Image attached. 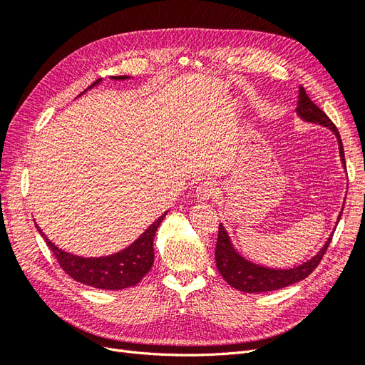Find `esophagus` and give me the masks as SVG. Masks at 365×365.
Listing matches in <instances>:
<instances>
[{
    "label": "esophagus",
    "mask_w": 365,
    "mask_h": 365,
    "mask_svg": "<svg viewBox=\"0 0 365 365\" xmlns=\"http://www.w3.org/2000/svg\"><path fill=\"white\" fill-rule=\"evenodd\" d=\"M217 196H219V189L216 187V184L212 182V181H204L196 187V197H197V200L208 201V200H216Z\"/></svg>",
    "instance_id": "34e87169"
}]
</instances>
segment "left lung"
<instances>
[{
    "mask_svg": "<svg viewBox=\"0 0 365 365\" xmlns=\"http://www.w3.org/2000/svg\"><path fill=\"white\" fill-rule=\"evenodd\" d=\"M295 111L303 120L311 121V123L323 125L334 132L338 140L341 161L346 165L344 148H342V141L336 126L332 123V120L326 115V113L322 111V109H319L311 98H309L303 86H300V93H298V106ZM332 236L334 235H330L324 247L318 251L317 256H314L311 260L304 262L303 264H300V267H295L291 269H274V268L271 269V268L260 267V264H256V263H251L250 260L242 257L240 254L233 248V245H231V240L222 224H219L216 251H215L216 267L220 275L225 279V282L231 286V288H236L237 291L257 294V292H269L275 289H282V288H286V286L306 279L307 275L318 267V263L322 262L330 240H332Z\"/></svg>",
    "mask_w": 365,
    "mask_h": 365,
    "instance_id": "obj_1",
    "label": "left lung"
}]
</instances>
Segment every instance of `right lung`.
<instances>
[{
	"mask_svg": "<svg viewBox=\"0 0 365 365\" xmlns=\"http://www.w3.org/2000/svg\"><path fill=\"white\" fill-rule=\"evenodd\" d=\"M113 79L125 81L128 79V76H113ZM98 82L101 81H96L90 88L96 86ZM165 215H168V212L160 216L134 244L129 245L123 251L106 257L86 259L74 256V254L65 252L54 244H51L46 235L42 236L47 247L54 254V257L58 259L61 268L71 279L79 283L93 286V288L118 291L129 288V286H135L150 271L153 264V237H155L157 230ZM36 228L39 227L36 225ZM39 233H42L41 230Z\"/></svg>",
	"mask_w": 365,
	"mask_h": 365,
	"instance_id": "1",
	"label": "right lung"
}]
</instances>
